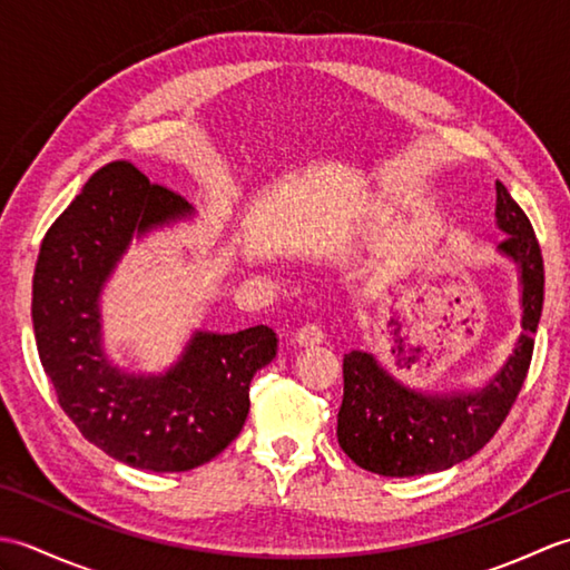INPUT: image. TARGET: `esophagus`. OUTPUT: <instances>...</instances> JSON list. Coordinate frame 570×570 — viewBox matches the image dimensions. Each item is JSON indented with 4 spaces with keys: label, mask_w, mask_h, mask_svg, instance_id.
I'll return each instance as SVG.
<instances>
[{
    "label": "esophagus",
    "mask_w": 570,
    "mask_h": 570,
    "mask_svg": "<svg viewBox=\"0 0 570 570\" xmlns=\"http://www.w3.org/2000/svg\"><path fill=\"white\" fill-rule=\"evenodd\" d=\"M323 337H325V333L318 323H306L296 331L298 345H318V343H323Z\"/></svg>",
    "instance_id": "esophagus-1"
}]
</instances>
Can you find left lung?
<instances>
[{
    "label": "left lung",
    "instance_id": "8db88e82",
    "mask_svg": "<svg viewBox=\"0 0 570 570\" xmlns=\"http://www.w3.org/2000/svg\"><path fill=\"white\" fill-rule=\"evenodd\" d=\"M500 252L522 269V337L485 390L426 396L392 380L372 355L353 350L343 357V406L337 443L360 468L384 478H411L463 463L485 445L517 402L534 355V333L543 306V259L527 213L500 180Z\"/></svg>",
    "mask_w": 570,
    "mask_h": 570
}]
</instances>
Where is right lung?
<instances>
[{"label":"right lung","mask_w":570,"mask_h":570,"mask_svg":"<svg viewBox=\"0 0 570 570\" xmlns=\"http://www.w3.org/2000/svg\"><path fill=\"white\" fill-rule=\"evenodd\" d=\"M188 213L135 164L95 171L48 227L33 272L36 347L60 409L100 451L131 468L184 472L233 443L249 411V382L276 355L266 325L196 333L161 377L112 367L100 347L98 296L135 235Z\"/></svg>","instance_id":"obj_1"}]
</instances>
